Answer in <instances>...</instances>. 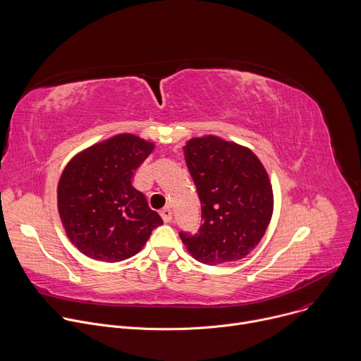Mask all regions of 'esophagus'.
<instances>
[{
    "label": "esophagus",
    "mask_w": 361,
    "mask_h": 361,
    "mask_svg": "<svg viewBox=\"0 0 361 361\" xmlns=\"http://www.w3.org/2000/svg\"><path fill=\"white\" fill-rule=\"evenodd\" d=\"M160 214H161V217H163L164 223H170V221H171V219H173V213H171L170 207H164V209L160 212Z\"/></svg>",
    "instance_id": "esophagus-1"
}]
</instances>
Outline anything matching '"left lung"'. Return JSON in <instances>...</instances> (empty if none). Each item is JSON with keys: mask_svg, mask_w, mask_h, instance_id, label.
Wrapping results in <instances>:
<instances>
[{"mask_svg": "<svg viewBox=\"0 0 361 361\" xmlns=\"http://www.w3.org/2000/svg\"><path fill=\"white\" fill-rule=\"evenodd\" d=\"M185 163L201 202L197 233L180 231L194 259L216 266L245 257L263 238L273 214V190L255 154L217 137L192 138Z\"/></svg>", "mask_w": 361, "mask_h": 361, "instance_id": "obj_1", "label": "left lung"}]
</instances>
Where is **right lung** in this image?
I'll return each mask as SVG.
<instances>
[{
  "instance_id": "add662e5",
  "label": "right lung",
  "mask_w": 361,
  "mask_h": 361,
  "mask_svg": "<svg viewBox=\"0 0 361 361\" xmlns=\"http://www.w3.org/2000/svg\"><path fill=\"white\" fill-rule=\"evenodd\" d=\"M154 145L133 134L116 135L74 157L59 183V212L71 243L87 257L117 263L147 243L163 219L131 184Z\"/></svg>"
}]
</instances>
